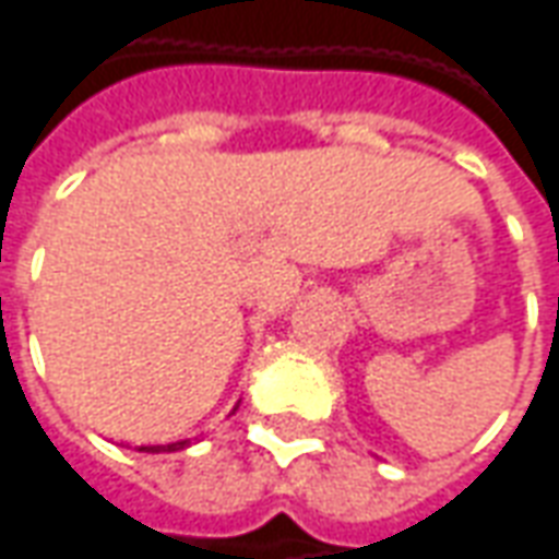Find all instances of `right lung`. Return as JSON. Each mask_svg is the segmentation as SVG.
Masks as SVG:
<instances>
[{"mask_svg":"<svg viewBox=\"0 0 559 559\" xmlns=\"http://www.w3.org/2000/svg\"><path fill=\"white\" fill-rule=\"evenodd\" d=\"M189 447L186 440H177V443H168V447H140L143 453H177V450H183Z\"/></svg>","mask_w":559,"mask_h":559,"instance_id":"right-lung-1","label":"right lung"}]
</instances>
